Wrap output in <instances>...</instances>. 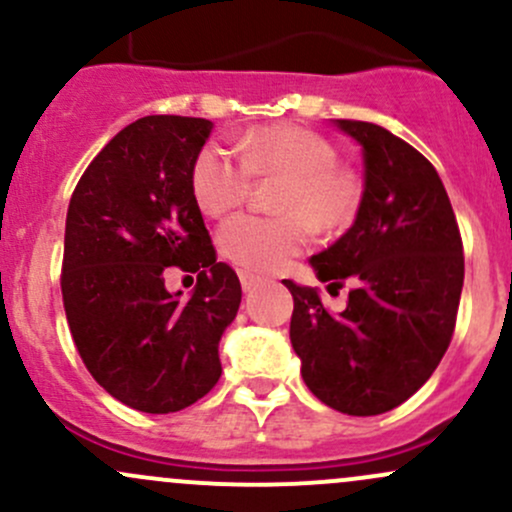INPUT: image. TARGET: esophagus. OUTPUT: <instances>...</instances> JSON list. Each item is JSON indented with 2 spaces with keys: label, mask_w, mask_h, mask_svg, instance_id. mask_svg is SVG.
I'll return each mask as SVG.
<instances>
[{
  "label": "esophagus",
  "mask_w": 512,
  "mask_h": 512,
  "mask_svg": "<svg viewBox=\"0 0 512 512\" xmlns=\"http://www.w3.org/2000/svg\"><path fill=\"white\" fill-rule=\"evenodd\" d=\"M238 277H240V284H243V291H252L257 284H260V277H257V274H252L250 269H240Z\"/></svg>",
  "instance_id": "esophagus-1"
}]
</instances>
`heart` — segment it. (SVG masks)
Wrapping results in <instances>:
<instances>
[{
	"instance_id": "obj_1",
	"label": "heart",
	"mask_w": 512,
	"mask_h": 512,
	"mask_svg": "<svg viewBox=\"0 0 512 512\" xmlns=\"http://www.w3.org/2000/svg\"><path fill=\"white\" fill-rule=\"evenodd\" d=\"M240 160L209 143L192 162L194 201L209 216L240 206L252 177L282 179L279 216L238 213L218 228V247L235 265L277 272L311 243L313 228L342 233L355 226L367 199V179L338 162L328 138L299 123H274L250 131L238 145Z\"/></svg>"
}]
</instances>
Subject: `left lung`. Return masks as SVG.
<instances>
[{"mask_svg": "<svg viewBox=\"0 0 512 512\" xmlns=\"http://www.w3.org/2000/svg\"><path fill=\"white\" fill-rule=\"evenodd\" d=\"M335 126L362 145L367 199L355 226L311 265L328 289L350 284V299L335 316L316 289L284 279L294 296L289 335L313 396L340 413L379 415L408 401L447 352L464 247L428 157L376 123Z\"/></svg>", "mask_w": 512, "mask_h": 512, "instance_id": "1", "label": "left lung"}]
</instances>
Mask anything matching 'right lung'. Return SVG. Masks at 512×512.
<instances>
[{"label": "right lung", "mask_w": 512, "mask_h": 512, "mask_svg": "<svg viewBox=\"0 0 512 512\" xmlns=\"http://www.w3.org/2000/svg\"><path fill=\"white\" fill-rule=\"evenodd\" d=\"M211 128L192 116L133 121L89 162L67 209L72 340L97 384L143 413L182 411L216 386L218 342L243 299L189 184ZM170 266L197 274L189 300L164 289Z\"/></svg>", "instance_id": "right-lung-1"}]
</instances>
